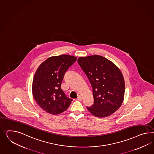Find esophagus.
<instances>
[{
  "label": "esophagus",
  "mask_w": 154,
  "mask_h": 154,
  "mask_svg": "<svg viewBox=\"0 0 154 154\" xmlns=\"http://www.w3.org/2000/svg\"><path fill=\"white\" fill-rule=\"evenodd\" d=\"M77 100H79V101H82V97H81L80 96H79L77 98Z\"/></svg>",
  "instance_id": "1"
}]
</instances>
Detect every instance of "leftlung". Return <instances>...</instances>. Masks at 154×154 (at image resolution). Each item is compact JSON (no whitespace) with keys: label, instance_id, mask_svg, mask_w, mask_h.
Listing matches in <instances>:
<instances>
[{"label":"left lung","instance_id":"left-lung-1","mask_svg":"<svg viewBox=\"0 0 154 154\" xmlns=\"http://www.w3.org/2000/svg\"><path fill=\"white\" fill-rule=\"evenodd\" d=\"M78 62L92 87L94 103L87 107L88 111L98 118L114 113L124 98L125 82L121 71L112 62L99 55L79 57Z\"/></svg>","mask_w":154,"mask_h":154}]
</instances>
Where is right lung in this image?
Listing matches in <instances>:
<instances>
[{
	"mask_svg": "<svg viewBox=\"0 0 154 154\" xmlns=\"http://www.w3.org/2000/svg\"><path fill=\"white\" fill-rule=\"evenodd\" d=\"M77 57L62 54L49 57L35 72L32 81V95L40 107L49 114H60L69 107L71 101L61 88L67 70Z\"/></svg>",
	"mask_w": 154,
	"mask_h": 154,
	"instance_id": "right-lung-1",
	"label": "right lung"
}]
</instances>
